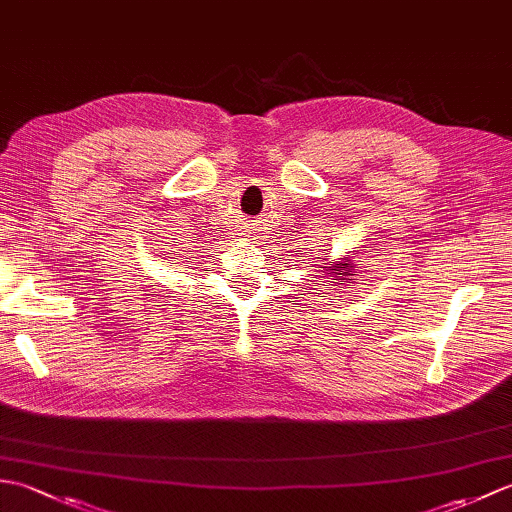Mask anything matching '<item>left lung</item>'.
<instances>
[{
    "instance_id": "8db88e82",
    "label": "left lung",
    "mask_w": 512,
    "mask_h": 512,
    "mask_svg": "<svg viewBox=\"0 0 512 512\" xmlns=\"http://www.w3.org/2000/svg\"><path fill=\"white\" fill-rule=\"evenodd\" d=\"M321 259V257H319ZM323 270H328V277H334V281H332V284H336V281H339L341 277L343 279H347V284H354V281L350 279L352 275H354V268H356V264L352 262V259H341V262L339 264H336V262H332V264H328V266H321Z\"/></svg>"
}]
</instances>
